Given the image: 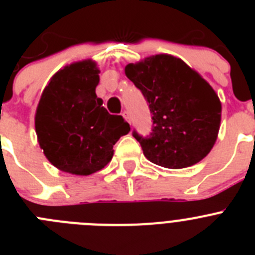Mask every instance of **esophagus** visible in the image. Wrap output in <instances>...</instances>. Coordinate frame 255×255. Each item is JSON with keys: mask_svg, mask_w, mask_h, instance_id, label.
<instances>
[{"mask_svg": "<svg viewBox=\"0 0 255 255\" xmlns=\"http://www.w3.org/2000/svg\"><path fill=\"white\" fill-rule=\"evenodd\" d=\"M123 117H124V119H125L126 121H128V123L131 124V119H130L129 112H128V111H124V112H123Z\"/></svg>", "mask_w": 255, "mask_h": 255, "instance_id": "1", "label": "esophagus"}]
</instances>
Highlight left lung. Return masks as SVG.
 <instances>
[{"label":"left lung","instance_id":"obj_1","mask_svg":"<svg viewBox=\"0 0 255 255\" xmlns=\"http://www.w3.org/2000/svg\"><path fill=\"white\" fill-rule=\"evenodd\" d=\"M126 76L149 103L153 129L136 131L144 155L166 168L198 163L215 145L221 124V101L199 73L175 56L154 55L125 67Z\"/></svg>","mask_w":255,"mask_h":255}]
</instances>
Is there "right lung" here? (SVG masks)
Segmentation results:
<instances>
[{
    "instance_id": "right-lung-1",
    "label": "right lung",
    "mask_w": 255,
    "mask_h": 255,
    "mask_svg": "<svg viewBox=\"0 0 255 255\" xmlns=\"http://www.w3.org/2000/svg\"><path fill=\"white\" fill-rule=\"evenodd\" d=\"M100 69L92 60L58 70L35 111L39 147L55 167L87 176L112 159L116 141L130 131L123 116L110 115L96 94Z\"/></svg>"
}]
</instances>
